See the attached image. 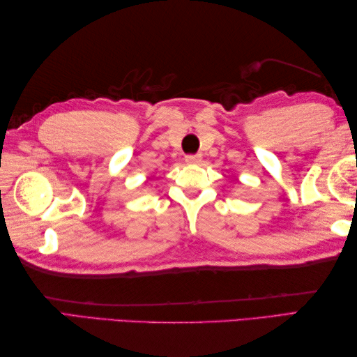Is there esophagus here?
Segmentation results:
<instances>
[{
  "label": "esophagus",
  "mask_w": 357,
  "mask_h": 357,
  "mask_svg": "<svg viewBox=\"0 0 357 357\" xmlns=\"http://www.w3.org/2000/svg\"><path fill=\"white\" fill-rule=\"evenodd\" d=\"M185 162L187 164H199L201 162V155H187Z\"/></svg>",
  "instance_id": "obj_1"
}]
</instances>
